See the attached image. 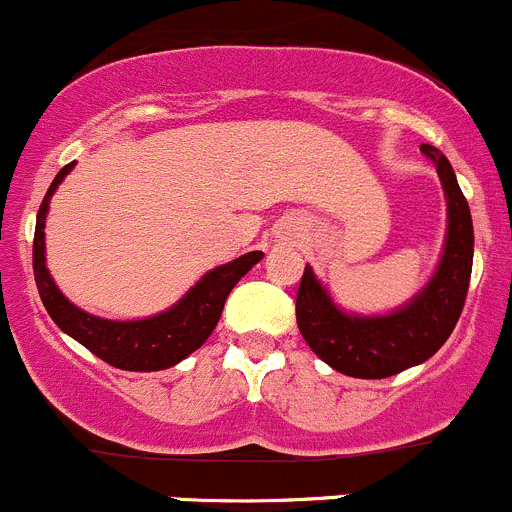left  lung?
<instances>
[{"mask_svg": "<svg viewBox=\"0 0 512 512\" xmlns=\"http://www.w3.org/2000/svg\"><path fill=\"white\" fill-rule=\"evenodd\" d=\"M424 152L436 162L449 197V234L439 271L416 300L387 318H352L337 310L305 266L295 295V320L310 350L347 377L382 379L429 360L456 328L466 303L473 268V221L451 162L434 147Z\"/></svg>", "mask_w": 512, "mask_h": 512, "instance_id": "left-lung-1", "label": "left lung"}]
</instances>
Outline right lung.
<instances>
[{
    "label": "right lung",
    "instance_id": "1",
    "mask_svg": "<svg viewBox=\"0 0 512 512\" xmlns=\"http://www.w3.org/2000/svg\"><path fill=\"white\" fill-rule=\"evenodd\" d=\"M71 167L73 162H68L54 177L44 202H41L39 214H36L34 278L41 303L63 333L71 335L73 340L88 347L93 355L108 365L118 367V370L155 372L177 365L179 360L192 355L197 347H202V342L212 335L231 288L241 281V276L251 271V266L261 261L263 251H251V254H244L236 261L209 271L175 308L155 315V318L118 323V320H103L83 313L81 308L68 303L59 288L54 286L44 258V219L49 212V199L61 184V179L71 172Z\"/></svg>",
    "mask_w": 512,
    "mask_h": 512
}]
</instances>
